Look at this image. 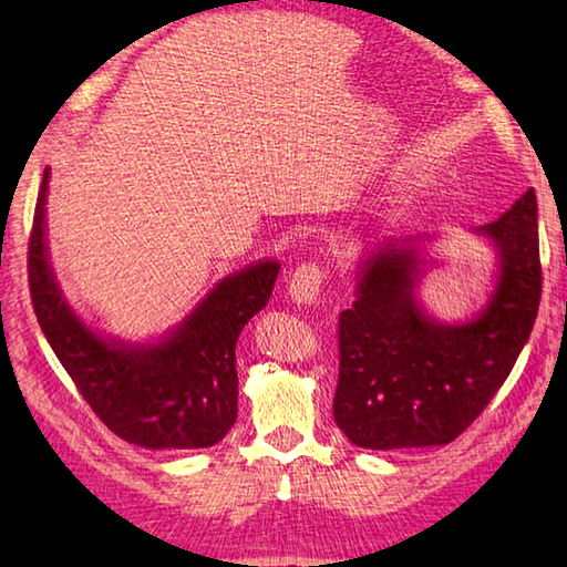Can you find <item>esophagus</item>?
Masks as SVG:
<instances>
[{
  "label": "esophagus",
  "instance_id": "esophagus-1",
  "mask_svg": "<svg viewBox=\"0 0 567 567\" xmlns=\"http://www.w3.org/2000/svg\"><path fill=\"white\" fill-rule=\"evenodd\" d=\"M323 280H327V268H321L319 262H302L297 265L295 272L290 275L287 295H290L295 305H315Z\"/></svg>",
  "mask_w": 567,
  "mask_h": 567
}]
</instances>
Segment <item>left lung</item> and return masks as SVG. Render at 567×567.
Listing matches in <instances>:
<instances>
[{"label": "left lung", "instance_id": "left-lung-1", "mask_svg": "<svg viewBox=\"0 0 567 567\" xmlns=\"http://www.w3.org/2000/svg\"><path fill=\"white\" fill-rule=\"evenodd\" d=\"M497 248L499 277L487 307L445 327L416 305L414 238L370 250L358 299L339 317L333 419L360 449L445 445L483 414L532 336L540 302L534 187L497 221L477 228Z\"/></svg>", "mask_w": 567, "mask_h": 567}]
</instances>
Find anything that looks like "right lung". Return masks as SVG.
I'll return each mask as SVG.
<instances>
[{"instance_id":"add662e5","label":"right lung","mask_w":567,"mask_h":567,"mask_svg":"<svg viewBox=\"0 0 567 567\" xmlns=\"http://www.w3.org/2000/svg\"><path fill=\"white\" fill-rule=\"evenodd\" d=\"M48 167L29 238V290L35 319L84 402L118 439L143 449H209L238 414L236 341L268 305L280 272L260 260L226 277L185 323L158 343L102 339L65 302L45 248Z\"/></svg>"}]
</instances>
